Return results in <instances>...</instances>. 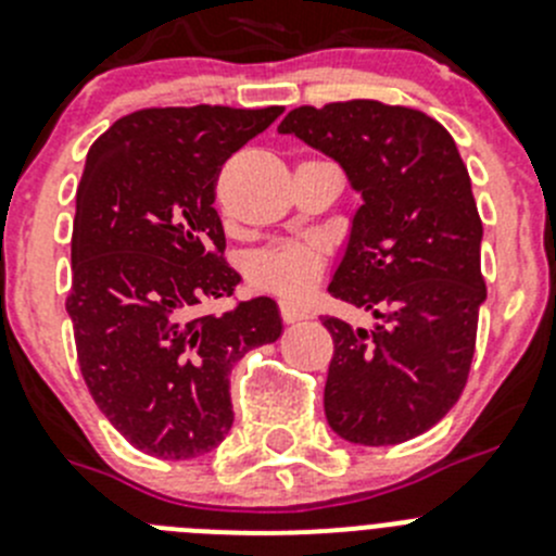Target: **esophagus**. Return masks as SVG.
Returning <instances> with one entry per match:
<instances>
[{"label": "esophagus", "mask_w": 556, "mask_h": 556, "mask_svg": "<svg viewBox=\"0 0 556 556\" xmlns=\"http://www.w3.org/2000/svg\"><path fill=\"white\" fill-rule=\"evenodd\" d=\"M281 317H283V323H300V319L312 317V312H308V308H305L300 300L283 298L281 300Z\"/></svg>", "instance_id": "obj_1"}]
</instances>
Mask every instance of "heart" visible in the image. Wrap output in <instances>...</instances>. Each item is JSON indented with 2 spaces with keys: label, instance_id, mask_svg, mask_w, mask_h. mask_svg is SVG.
Masks as SVG:
<instances>
[{
  "label": "heart",
  "instance_id": "obj_1",
  "mask_svg": "<svg viewBox=\"0 0 556 556\" xmlns=\"http://www.w3.org/2000/svg\"><path fill=\"white\" fill-rule=\"evenodd\" d=\"M325 267L323 244L314 239H283L253 256V281L281 292H300L312 287Z\"/></svg>",
  "mask_w": 556,
  "mask_h": 556
}]
</instances>
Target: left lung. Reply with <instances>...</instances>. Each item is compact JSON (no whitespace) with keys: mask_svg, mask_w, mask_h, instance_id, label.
Listing matches in <instances>:
<instances>
[{"mask_svg":"<svg viewBox=\"0 0 556 556\" xmlns=\"http://www.w3.org/2000/svg\"><path fill=\"white\" fill-rule=\"evenodd\" d=\"M278 131L339 162L364 198L328 292L378 325L323 317L328 425L350 444H402L450 414L475 358L485 278L471 178L450 131L410 106H298Z\"/></svg>","mask_w":556,"mask_h":556,"instance_id":"left-lung-1","label":"left lung"}]
</instances>
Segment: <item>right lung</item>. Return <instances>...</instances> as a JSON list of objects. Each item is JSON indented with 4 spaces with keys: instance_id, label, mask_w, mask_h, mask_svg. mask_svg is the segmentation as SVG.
I'll use <instances>...</instances> for the list:
<instances>
[{
    "instance_id": "add662e5",
    "label": "right lung",
    "mask_w": 556,
    "mask_h": 556,
    "mask_svg": "<svg viewBox=\"0 0 556 556\" xmlns=\"http://www.w3.org/2000/svg\"><path fill=\"white\" fill-rule=\"evenodd\" d=\"M281 112L151 106L115 121L88 151L65 312L90 396L146 455L215 450L233 425V364L281 336L269 298L198 314L239 283L215 208L223 162Z\"/></svg>"
}]
</instances>
